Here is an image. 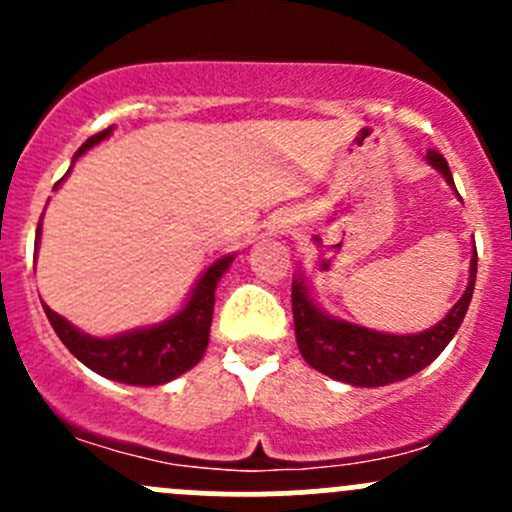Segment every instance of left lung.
<instances>
[{"mask_svg": "<svg viewBox=\"0 0 512 512\" xmlns=\"http://www.w3.org/2000/svg\"><path fill=\"white\" fill-rule=\"evenodd\" d=\"M426 160L456 190L446 158L436 151H428ZM476 272L478 257L476 250H473L466 292L448 309L446 317L438 319L433 327L423 329V332L394 334L376 332V329L361 327V324L329 314L317 302L307 275L299 267L292 280V314L299 354L312 369L322 371L329 379L364 386V389L409 379V376L426 369L448 347V342L456 337L458 327H461L463 317L468 312V304H471Z\"/></svg>", "mask_w": 512, "mask_h": 512, "instance_id": "8db88e82", "label": "left lung"}]
</instances>
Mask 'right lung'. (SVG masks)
Returning <instances> with one entry per match:
<instances>
[{
    "label": "right lung",
    "instance_id": "right-lung-1",
    "mask_svg": "<svg viewBox=\"0 0 512 512\" xmlns=\"http://www.w3.org/2000/svg\"><path fill=\"white\" fill-rule=\"evenodd\" d=\"M111 131L113 128H106L103 133H96L74 153L69 170L54 185V190L69 178L76 160L84 156V153H89L101 141H106ZM39 242L41 220L39 227H36V250H39ZM232 260H235V255H223L213 265L205 267V272L195 280L193 289L185 297L183 307L175 314H170L168 319L158 324H148V327L111 334V337H94V334L81 332L76 324L56 314L44 302H41V307H44L56 337L91 371L111 381H121V384L163 386L183 376L185 371H190L203 359L205 349H208L210 324H213L215 289H218V282L223 280Z\"/></svg>",
    "mask_w": 512,
    "mask_h": 512
}]
</instances>
